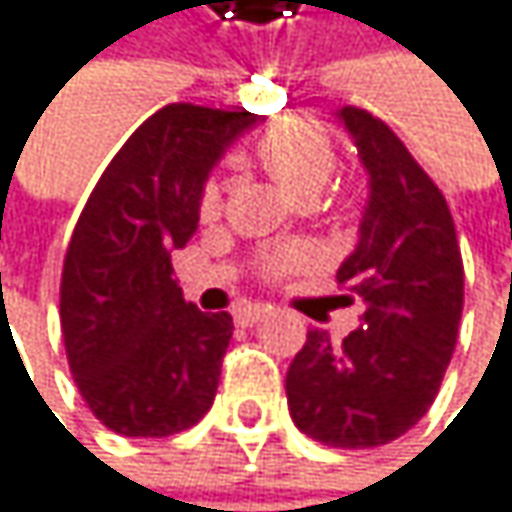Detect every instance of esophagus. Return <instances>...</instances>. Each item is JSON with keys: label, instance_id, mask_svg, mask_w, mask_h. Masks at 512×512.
I'll use <instances>...</instances> for the list:
<instances>
[{"label": "esophagus", "instance_id": "esophagus-1", "mask_svg": "<svg viewBox=\"0 0 512 512\" xmlns=\"http://www.w3.org/2000/svg\"><path fill=\"white\" fill-rule=\"evenodd\" d=\"M265 316H268V304H244V307L235 310V322L241 328H250V325L262 322Z\"/></svg>", "mask_w": 512, "mask_h": 512}]
</instances>
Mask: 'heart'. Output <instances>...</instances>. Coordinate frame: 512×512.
I'll list each match as a JSON object with an SVG mask.
<instances>
[{"label": "heart", "mask_w": 512, "mask_h": 512, "mask_svg": "<svg viewBox=\"0 0 512 512\" xmlns=\"http://www.w3.org/2000/svg\"><path fill=\"white\" fill-rule=\"evenodd\" d=\"M256 160L262 169L292 196H319L334 172V145L325 128H319L310 119H286L280 125L262 133L256 142ZM223 208V187L220 181H208L199 196V214L202 220L220 217ZM310 262L307 247H280L265 256V271L271 277H280L286 271L304 268Z\"/></svg>", "instance_id": "b5f03b06"}]
</instances>
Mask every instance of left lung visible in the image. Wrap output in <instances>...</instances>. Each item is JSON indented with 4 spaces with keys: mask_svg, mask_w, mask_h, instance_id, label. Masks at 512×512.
Listing matches in <instances>:
<instances>
[{
    "mask_svg": "<svg viewBox=\"0 0 512 512\" xmlns=\"http://www.w3.org/2000/svg\"><path fill=\"white\" fill-rule=\"evenodd\" d=\"M334 119L367 172L358 244L337 280L364 322L337 346L310 331L286 373L295 426L328 447H379L432 405L462 316V256L450 208L399 136L358 107Z\"/></svg>",
    "mask_w": 512,
    "mask_h": 512,
    "instance_id": "left-lung-1",
    "label": "left lung"
}]
</instances>
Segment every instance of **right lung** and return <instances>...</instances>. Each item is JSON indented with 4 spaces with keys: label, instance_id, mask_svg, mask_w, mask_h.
<instances>
[{
    "label": "right lung",
    "instance_id": "add662e5",
    "mask_svg": "<svg viewBox=\"0 0 512 512\" xmlns=\"http://www.w3.org/2000/svg\"><path fill=\"white\" fill-rule=\"evenodd\" d=\"M262 122L163 107L133 130L77 220L62 271V337L83 399L119 435H175L214 402L232 316L184 301L172 253L196 232L211 169Z\"/></svg>",
    "mask_w": 512,
    "mask_h": 512
}]
</instances>
